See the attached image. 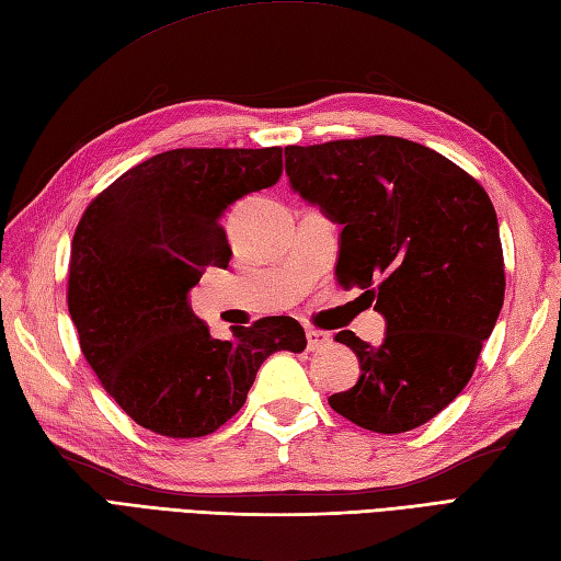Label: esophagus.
Returning a JSON list of instances; mask_svg holds the SVG:
<instances>
[{"label":"esophagus","instance_id":"obj_1","mask_svg":"<svg viewBox=\"0 0 561 561\" xmlns=\"http://www.w3.org/2000/svg\"><path fill=\"white\" fill-rule=\"evenodd\" d=\"M306 340H308V352H318V350H325L328 344L332 342L330 332H323V330H306Z\"/></svg>","mask_w":561,"mask_h":561}]
</instances>
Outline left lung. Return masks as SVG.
Instances as JSON below:
<instances>
[{
	"instance_id": "left-lung-1",
	"label": "left lung",
	"mask_w": 561,
	"mask_h": 561,
	"mask_svg": "<svg viewBox=\"0 0 561 561\" xmlns=\"http://www.w3.org/2000/svg\"><path fill=\"white\" fill-rule=\"evenodd\" d=\"M287 175L342 226L337 282L376 299L378 347L335 335L359 359L330 408L368 432L426 424L468 386L504 306V253L490 195L438 151L400 137L287 147Z\"/></svg>"
}]
</instances>
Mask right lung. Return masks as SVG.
I'll return each instance as SVG.
<instances>
[{
	"label": "right lung",
	"mask_w": 561,
	"mask_h": 561,
	"mask_svg": "<svg viewBox=\"0 0 561 561\" xmlns=\"http://www.w3.org/2000/svg\"><path fill=\"white\" fill-rule=\"evenodd\" d=\"M279 175V147L173 149L123 173L83 211L69 255L71 323L108 396L153 434L217 432L270 354L306 350L289 316L214 340L190 308L205 270L229 267L226 209Z\"/></svg>",
	"instance_id": "obj_1"
}]
</instances>
